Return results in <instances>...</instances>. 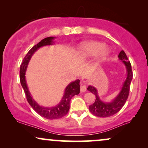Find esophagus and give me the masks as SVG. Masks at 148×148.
Segmentation results:
<instances>
[{
	"label": "esophagus",
	"instance_id": "esophagus-1",
	"mask_svg": "<svg viewBox=\"0 0 148 148\" xmlns=\"http://www.w3.org/2000/svg\"><path fill=\"white\" fill-rule=\"evenodd\" d=\"M86 91V84H85V82L81 83V92H84Z\"/></svg>",
	"mask_w": 148,
	"mask_h": 148
}]
</instances>
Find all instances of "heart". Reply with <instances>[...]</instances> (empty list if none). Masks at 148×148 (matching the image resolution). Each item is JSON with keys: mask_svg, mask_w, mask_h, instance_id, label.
Here are the masks:
<instances>
[{"mask_svg": "<svg viewBox=\"0 0 148 148\" xmlns=\"http://www.w3.org/2000/svg\"><path fill=\"white\" fill-rule=\"evenodd\" d=\"M99 52V58L101 60L106 58L110 53L109 49L105 47L104 43L97 41L84 42L77 49L78 56L82 58L94 56Z\"/></svg>", "mask_w": 148, "mask_h": 148, "instance_id": "1", "label": "heart"}]
</instances>
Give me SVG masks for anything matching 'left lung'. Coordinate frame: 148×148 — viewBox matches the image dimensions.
Wrapping results in <instances>:
<instances>
[{"label": "left lung", "mask_w": 148, "mask_h": 148, "mask_svg": "<svg viewBox=\"0 0 148 148\" xmlns=\"http://www.w3.org/2000/svg\"><path fill=\"white\" fill-rule=\"evenodd\" d=\"M119 60H121L125 65L127 69V77L124 81L123 86L118 95L109 102L103 101L100 99L98 95L97 90L94 86H89L87 88L88 91L94 94L95 96V102L89 106V110L93 115L101 118H106L115 115L123 108L128 98L130 93V84L133 78V72H132V66L130 61L128 60L126 53L124 51H121L118 55Z\"/></svg>", "instance_id": "1"}]
</instances>
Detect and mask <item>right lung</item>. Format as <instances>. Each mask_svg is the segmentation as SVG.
Masks as SVG:
<instances>
[{"label": "right lung", "instance_id": "right-lung-1", "mask_svg": "<svg viewBox=\"0 0 148 148\" xmlns=\"http://www.w3.org/2000/svg\"><path fill=\"white\" fill-rule=\"evenodd\" d=\"M54 39H55V37H47V38L41 40L36 45L34 46L24 57L23 62L20 66V82H21L22 88H23V90H24L27 101L32 108L39 115L45 118L49 119V120L58 119L67 115L69 109L71 99L76 95H79L80 92V80L77 79L73 82H71L70 84H68V86H67L61 101L55 106L45 107L40 106L34 100L33 97L30 95L28 86H27L26 81H25V76L28 64L29 63L30 58L33 56V54L37 51V49H40V47H45V46L53 45Z\"/></svg>", "mask_w": 148, "mask_h": 148}]
</instances>
